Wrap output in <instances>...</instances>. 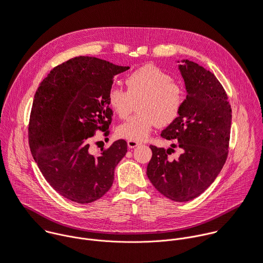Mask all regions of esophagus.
<instances>
[{
    "label": "esophagus",
    "mask_w": 263,
    "mask_h": 263,
    "mask_svg": "<svg viewBox=\"0 0 263 263\" xmlns=\"http://www.w3.org/2000/svg\"><path fill=\"white\" fill-rule=\"evenodd\" d=\"M127 145H128V147H129L130 149H133V148H136V147L140 146L141 143L138 142V141H135V140H128V141H127Z\"/></svg>",
    "instance_id": "esophagus-1"
}]
</instances>
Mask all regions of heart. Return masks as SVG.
I'll list each match as a JSON object with an SVG mask.
<instances>
[{
	"instance_id": "heart-1",
	"label": "heart",
	"mask_w": 263,
	"mask_h": 263,
	"mask_svg": "<svg viewBox=\"0 0 263 263\" xmlns=\"http://www.w3.org/2000/svg\"><path fill=\"white\" fill-rule=\"evenodd\" d=\"M127 90L112 87L108 104L120 118H126L138 102V114L117 127L120 138L144 141L158 124L167 126L180 115L185 95L174 78L154 65H145L125 79Z\"/></svg>"
}]
</instances>
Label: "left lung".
<instances>
[{"label":"left lung","mask_w":263,"mask_h":263,"mask_svg":"<svg viewBox=\"0 0 263 263\" xmlns=\"http://www.w3.org/2000/svg\"><path fill=\"white\" fill-rule=\"evenodd\" d=\"M178 67L187 96L179 117L160 136L176 139L182 153L172 159L174 149L151 145L147 176L162 195L183 202L200 195L221 172L228 154L231 108L213 73L188 60Z\"/></svg>","instance_id":"1"}]
</instances>
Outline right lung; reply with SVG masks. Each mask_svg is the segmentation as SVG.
<instances>
[{"mask_svg": "<svg viewBox=\"0 0 263 263\" xmlns=\"http://www.w3.org/2000/svg\"><path fill=\"white\" fill-rule=\"evenodd\" d=\"M128 69L93 57L74 58L51 70L35 93L30 148L46 181L69 200L96 201L113 184L127 143L115 141L96 156L88 141L97 129H109L108 93L114 76Z\"/></svg>", "mask_w": 263, "mask_h": 263, "instance_id": "add662e5", "label": "right lung"}]
</instances>
